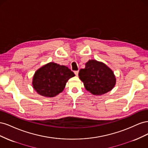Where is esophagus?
Instances as JSON below:
<instances>
[{"label":"esophagus","mask_w":148,"mask_h":148,"mask_svg":"<svg viewBox=\"0 0 148 148\" xmlns=\"http://www.w3.org/2000/svg\"><path fill=\"white\" fill-rule=\"evenodd\" d=\"M78 72H79L78 70H77V71H74V73H75V74L76 75V76H78Z\"/></svg>","instance_id":"1"}]
</instances>
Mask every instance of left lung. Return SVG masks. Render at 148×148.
I'll return each instance as SVG.
<instances>
[{
	"instance_id": "left-lung-1",
	"label": "left lung",
	"mask_w": 148,
	"mask_h": 148,
	"mask_svg": "<svg viewBox=\"0 0 148 148\" xmlns=\"http://www.w3.org/2000/svg\"><path fill=\"white\" fill-rule=\"evenodd\" d=\"M78 76L86 90L95 95H102L110 91L116 82L112 70L95 60H89L85 68L79 70Z\"/></svg>"
}]
</instances>
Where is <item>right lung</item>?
<instances>
[{
	"label": "right lung",
	"instance_id": "add662e5",
	"mask_svg": "<svg viewBox=\"0 0 148 148\" xmlns=\"http://www.w3.org/2000/svg\"><path fill=\"white\" fill-rule=\"evenodd\" d=\"M74 76L67 66L51 62L36 71L33 86L40 95L53 97L64 90L68 80Z\"/></svg>",
	"mask_w": 148,
	"mask_h": 148
}]
</instances>
